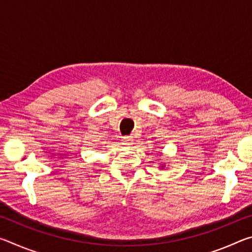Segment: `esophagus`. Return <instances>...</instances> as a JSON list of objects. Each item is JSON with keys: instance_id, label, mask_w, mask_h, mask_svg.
I'll use <instances>...</instances> for the list:
<instances>
[{"instance_id": "1", "label": "esophagus", "mask_w": 252, "mask_h": 252, "mask_svg": "<svg viewBox=\"0 0 252 252\" xmlns=\"http://www.w3.org/2000/svg\"><path fill=\"white\" fill-rule=\"evenodd\" d=\"M122 144L126 147H131L133 144V139L131 136H126V138L122 139Z\"/></svg>"}]
</instances>
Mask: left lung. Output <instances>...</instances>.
<instances>
[{"instance_id": "8db88e82", "label": "left lung", "mask_w": 252, "mask_h": 252, "mask_svg": "<svg viewBox=\"0 0 252 252\" xmlns=\"http://www.w3.org/2000/svg\"><path fill=\"white\" fill-rule=\"evenodd\" d=\"M160 169H164L165 168V163H160Z\"/></svg>"}]
</instances>
